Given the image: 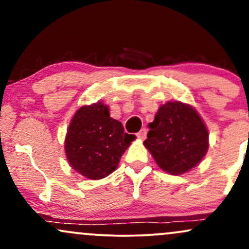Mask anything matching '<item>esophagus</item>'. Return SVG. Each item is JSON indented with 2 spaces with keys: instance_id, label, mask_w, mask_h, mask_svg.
Returning <instances> with one entry per match:
<instances>
[{
  "instance_id": "esophagus-1",
  "label": "esophagus",
  "mask_w": 249,
  "mask_h": 249,
  "mask_svg": "<svg viewBox=\"0 0 249 249\" xmlns=\"http://www.w3.org/2000/svg\"><path fill=\"white\" fill-rule=\"evenodd\" d=\"M137 138L141 139V141H144V139L146 138V128H142V130L137 133Z\"/></svg>"
}]
</instances>
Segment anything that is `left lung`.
<instances>
[{
    "instance_id": "1",
    "label": "left lung",
    "mask_w": 249,
    "mask_h": 249,
    "mask_svg": "<svg viewBox=\"0 0 249 249\" xmlns=\"http://www.w3.org/2000/svg\"><path fill=\"white\" fill-rule=\"evenodd\" d=\"M144 142L158 166L179 176L199 164L208 150V131L196 108L181 102L159 107Z\"/></svg>"
}]
</instances>
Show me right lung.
I'll list each match as a JSON object with an SVG mask.
<instances>
[{
    "mask_svg": "<svg viewBox=\"0 0 249 249\" xmlns=\"http://www.w3.org/2000/svg\"><path fill=\"white\" fill-rule=\"evenodd\" d=\"M136 137L124 132L122 123L111 118L102 102L82 107L71 119L64 148L73 170L98 180L112 173Z\"/></svg>",
    "mask_w": 249,
    "mask_h": 249,
    "instance_id": "right-lung-1",
    "label": "right lung"
}]
</instances>
